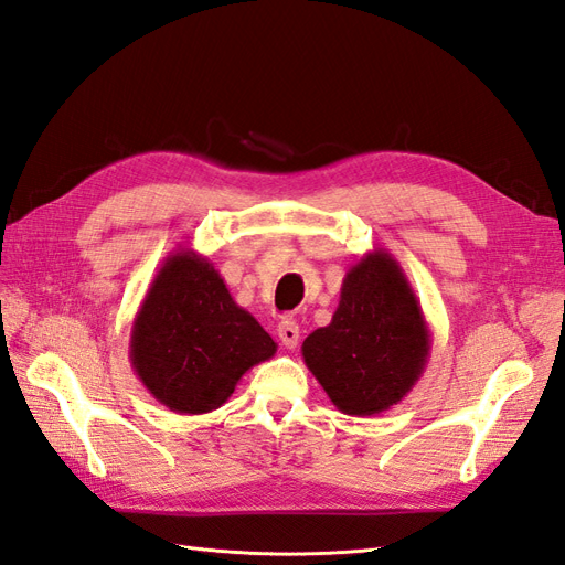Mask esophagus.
<instances>
[{
  "mask_svg": "<svg viewBox=\"0 0 565 565\" xmlns=\"http://www.w3.org/2000/svg\"><path fill=\"white\" fill-rule=\"evenodd\" d=\"M277 334L281 339V345H284V349H288V351H294L296 345H298V341H300V329H298L296 320H288V317L279 322Z\"/></svg>",
  "mask_w": 565,
  "mask_h": 565,
  "instance_id": "obj_1",
  "label": "esophagus"
}]
</instances>
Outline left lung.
I'll return each instance as SVG.
<instances>
[{
	"label": "left lung",
	"mask_w": 565,
	"mask_h": 565,
	"mask_svg": "<svg viewBox=\"0 0 565 565\" xmlns=\"http://www.w3.org/2000/svg\"><path fill=\"white\" fill-rule=\"evenodd\" d=\"M302 360L345 415H380L423 377L431 334L406 271L386 250H372L345 271L327 327L302 341Z\"/></svg>",
	"instance_id": "1"
}]
</instances>
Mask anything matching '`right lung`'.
Instances as JSON below:
<instances>
[{
    "mask_svg": "<svg viewBox=\"0 0 565 565\" xmlns=\"http://www.w3.org/2000/svg\"><path fill=\"white\" fill-rule=\"evenodd\" d=\"M274 353V339L193 248L173 250L159 267L128 345L145 388L181 415L222 408L243 374Z\"/></svg>",
    "mask_w": 565,
    "mask_h": 565,
    "instance_id": "1",
    "label": "right lung"
}]
</instances>
